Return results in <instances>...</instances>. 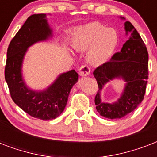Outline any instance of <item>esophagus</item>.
I'll return each mask as SVG.
<instances>
[{"instance_id": "34e87169", "label": "esophagus", "mask_w": 157, "mask_h": 157, "mask_svg": "<svg viewBox=\"0 0 157 157\" xmlns=\"http://www.w3.org/2000/svg\"><path fill=\"white\" fill-rule=\"evenodd\" d=\"M90 73V68L87 65H83L81 67V68L79 70V74L81 76H87Z\"/></svg>"}]
</instances>
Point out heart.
<instances>
[{"instance_id": "heart-1", "label": "heart", "mask_w": 157, "mask_h": 157, "mask_svg": "<svg viewBox=\"0 0 157 157\" xmlns=\"http://www.w3.org/2000/svg\"><path fill=\"white\" fill-rule=\"evenodd\" d=\"M119 36L117 31L105 28L99 23H90L76 28L72 33V47L76 50H89L91 63L98 65L106 62L117 49Z\"/></svg>"}]
</instances>
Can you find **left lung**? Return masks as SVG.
I'll return each mask as SVG.
<instances>
[{
	"instance_id": "obj_1",
	"label": "left lung",
	"mask_w": 157,
	"mask_h": 157,
	"mask_svg": "<svg viewBox=\"0 0 157 157\" xmlns=\"http://www.w3.org/2000/svg\"><path fill=\"white\" fill-rule=\"evenodd\" d=\"M124 29L129 37L121 50L94 71L98 86L94 98L96 109L102 117L108 119H119L133 112L144 99L148 79L146 45L130 22L124 23ZM116 78H121L127 82L122 95L116 103H103L101 90L107 82Z\"/></svg>"
}]
</instances>
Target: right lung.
I'll return each mask as SVG.
<instances>
[{
	"label": "right lung",
	"mask_w": 157,
	"mask_h": 157,
	"mask_svg": "<svg viewBox=\"0 0 157 157\" xmlns=\"http://www.w3.org/2000/svg\"><path fill=\"white\" fill-rule=\"evenodd\" d=\"M52 36L45 13L28 17L11 40L7 50L5 78L13 101L31 117L37 119H55L67 103L71 88L78 81L75 70L60 74L52 85L44 90L28 88L22 76V65L28 47Z\"/></svg>",
	"instance_id": "obj_1"
}]
</instances>
